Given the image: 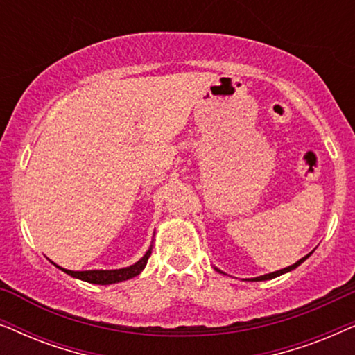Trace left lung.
Masks as SVG:
<instances>
[{
  "label": "left lung",
  "mask_w": 355,
  "mask_h": 355,
  "mask_svg": "<svg viewBox=\"0 0 355 355\" xmlns=\"http://www.w3.org/2000/svg\"><path fill=\"white\" fill-rule=\"evenodd\" d=\"M310 257V254L309 255H305L304 259H300L299 261H295L294 265H291V266H288V268H283V270H279V271H275V273H270V275H263V276H259V278H254L252 281H266V279H273V278H276V276H279V275H283V273H288V271H291V270H294V268H297V266L302 263L304 260H307Z\"/></svg>",
  "instance_id": "8db88e82"
}]
</instances>
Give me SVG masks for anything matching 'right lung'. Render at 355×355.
<instances>
[{"label": "right lung", "mask_w": 355, "mask_h": 355, "mask_svg": "<svg viewBox=\"0 0 355 355\" xmlns=\"http://www.w3.org/2000/svg\"><path fill=\"white\" fill-rule=\"evenodd\" d=\"M152 254V249H150L147 254H145L142 259H140L135 265H130L128 268H121V270H90V271H71V270H64L61 268L64 273H67L72 278H79L82 281H87V283H94V284H113V283H119V281H125L137 276L140 271L145 268L147 265L148 257Z\"/></svg>", "instance_id": "1"}]
</instances>
